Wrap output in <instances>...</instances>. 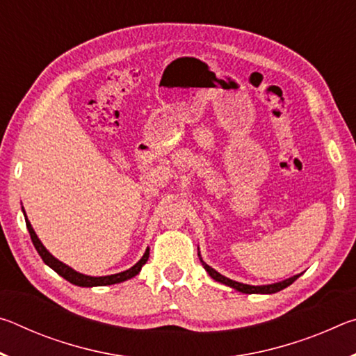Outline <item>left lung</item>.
<instances>
[{"label": "left lung", "instance_id": "left-lung-1", "mask_svg": "<svg viewBox=\"0 0 356 356\" xmlns=\"http://www.w3.org/2000/svg\"><path fill=\"white\" fill-rule=\"evenodd\" d=\"M200 259H201V254H200ZM201 262H202V265H204V268L207 270V273H209L210 276H212V278H213L215 281L222 282V284H226V286H229V287L236 289V291L243 292V293H275V292H280V291H282V289H286L287 286H291L292 282L300 276V275L292 276V278L284 280V281H281V282H275V284H268V286H250V284H242V282L232 281V280L226 278V276L220 275L218 272H215V270H213L212 267H209V265H207L206 262H204L202 259H201Z\"/></svg>", "mask_w": 356, "mask_h": 356}]
</instances>
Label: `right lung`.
Returning <instances> with one entry per match:
<instances>
[{
    "mask_svg": "<svg viewBox=\"0 0 356 356\" xmlns=\"http://www.w3.org/2000/svg\"><path fill=\"white\" fill-rule=\"evenodd\" d=\"M25 221H26V227H28V231H29V236H31L34 248L38 250L39 256L42 257V261H44V262L48 265V267L55 270V272H56L59 276H63L64 280H67L69 282H72V284H75V286H80V287L110 286V284H116V282L127 281V280L134 278V276H136L138 273H140L141 267H143L144 264L147 262V259H149V248H147L146 252H144V256L140 259V261H138L131 268L125 270V272H120V273H116V275H110V276H97V278H95V276L81 275V273L75 272V270H72V268L69 267V265H65V264H63L61 261H58L56 257H53V256L50 254V252H48V251L45 250V246L40 243V240L38 238V236H35L34 229H33L31 225H29L26 215H25Z\"/></svg>",
    "mask_w": 356,
    "mask_h": 356,
    "instance_id": "right-lung-1",
    "label": "right lung"
}]
</instances>
